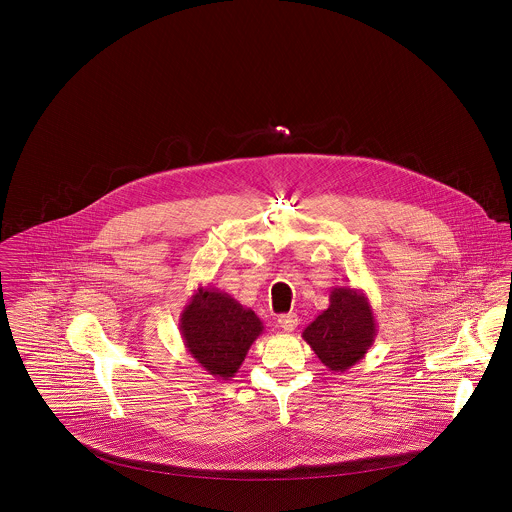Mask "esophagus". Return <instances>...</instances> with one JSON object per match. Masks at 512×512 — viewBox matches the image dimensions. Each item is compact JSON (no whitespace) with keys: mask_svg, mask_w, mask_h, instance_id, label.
Instances as JSON below:
<instances>
[{"mask_svg":"<svg viewBox=\"0 0 512 512\" xmlns=\"http://www.w3.org/2000/svg\"><path fill=\"white\" fill-rule=\"evenodd\" d=\"M279 326L283 328L284 332H294L296 326H298V316L294 312L279 316Z\"/></svg>","mask_w":512,"mask_h":512,"instance_id":"34e87169","label":"esophagus"}]
</instances>
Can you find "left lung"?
<instances>
[{"label": "left lung", "instance_id": "obj_1", "mask_svg": "<svg viewBox=\"0 0 512 512\" xmlns=\"http://www.w3.org/2000/svg\"><path fill=\"white\" fill-rule=\"evenodd\" d=\"M377 336V322L361 288L334 286L330 306L310 322L302 338L332 371L343 373L359 363Z\"/></svg>", "mask_w": 512, "mask_h": 512}]
</instances>
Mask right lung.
<instances>
[{"label":"right lung","instance_id":"add662e5","mask_svg":"<svg viewBox=\"0 0 512 512\" xmlns=\"http://www.w3.org/2000/svg\"><path fill=\"white\" fill-rule=\"evenodd\" d=\"M186 351L214 379L229 381L249 347L263 334V322L220 288L198 286L178 320Z\"/></svg>","mask_w":512,"mask_h":512}]
</instances>
